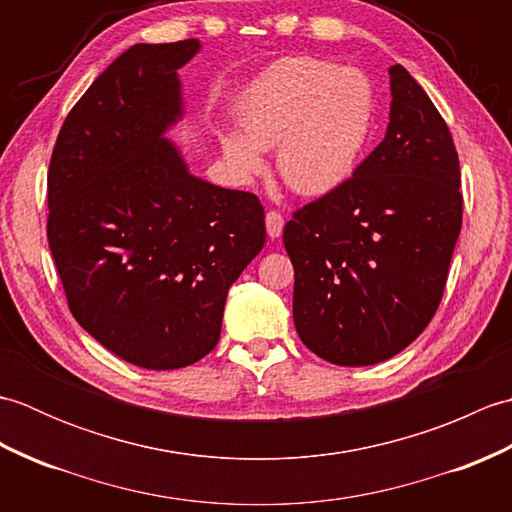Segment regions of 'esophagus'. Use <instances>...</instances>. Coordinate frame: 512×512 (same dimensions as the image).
<instances>
[{"label": "esophagus", "mask_w": 512, "mask_h": 512, "mask_svg": "<svg viewBox=\"0 0 512 512\" xmlns=\"http://www.w3.org/2000/svg\"><path fill=\"white\" fill-rule=\"evenodd\" d=\"M266 231L270 239L281 237V231H284V217L277 211H268L266 213Z\"/></svg>", "instance_id": "obj_1"}]
</instances>
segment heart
<instances>
[{"label":"heart","mask_w":512,"mask_h":512,"mask_svg":"<svg viewBox=\"0 0 512 512\" xmlns=\"http://www.w3.org/2000/svg\"><path fill=\"white\" fill-rule=\"evenodd\" d=\"M376 99L363 72L297 57L273 65L237 105L239 134L222 151L242 180L266 171L264 151L277 147V169L301 195H325L350 180L372 134Z\"/></svg>","instance_id":"b5f03b06"}]
</instances>
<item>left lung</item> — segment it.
Segmentation results:
<instances>
[{"mask_svg": "<svg viewBox=\"0 0 512 512\" xmlns=\"http://www.w3.org/2000/svg\"><path fill=\"white\" fill-rule=\"evenodd\" d=\"M389 90L383 143L284 228L299 339L343 367L387 361L418 339L440 306L462 228L447 123L402 65L389 68Z\"/></svg>", "mask_w": 512, "mask_h": 512, "instance_id": "1", "label": "left lung"}]
</instances>
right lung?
<instances>
[{
    "mask_svg": "<svg viewBox=\"0 0 512 512\" xmlns=\"http://www.w3.org/2000/svg\"><path fill=\"white\" fill-rule=\"evenodd\" d=\"M198 39L136 43L65 118L48 171V244L70 312L112 354L180 369L220 341L228 288L266 242L257 195L189 171L169 129Z\"/></svg>",
    "mask_w": 512,
    "mask_h": 512,
    "instance_id": "obj_1",
    "label": "right lung"
}]
</instances>
